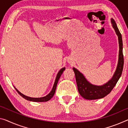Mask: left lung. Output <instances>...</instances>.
<instances>
[{
	"label": "left lung",
	"instance_id": "obj_1",
	"mask_svg": "<svg viewBox=\"0 0 128 128\" xmlns=\"http://www.w3.org/2000/svg\"><path fill=\"white\" fill-rule=\"evenodd\" d=\"M111 23L112 26L114 29L116 33L118 36L119 43L118 61L116 70L111 79L103 85H94L88 82L81 72H80L76 68H73L78 90L80 95L84 99L93 100L105 97L106 96L110 93L122 74L124 67L122 39L121 34L118 28L116 23L114 20L112 18L111 19Z\"/></svg>",
	"mask_w": 128,
	"mask_h": 128
}]
</instances>
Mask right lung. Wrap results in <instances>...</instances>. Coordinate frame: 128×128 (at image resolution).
Instances as JSON below:
<instances>
[{
  "mask_svg": "<svg viewBox=\"0 0 128 128\" xmlns=\"http://www.w3.org/2000/svg\"><path fill=\"white\" fill-rule=\"evenodd\" d=\"M64 70H65V68H63L60 71H59V72H58V74H57V76H56V80H55L54 84V85H53V87H52V91L50 92V93L48 94L47 96H44V97H40V98H32V97H28V96H26L24 95V94H23L22 93H21L18 90H17V89L15 88V87H14V88H15V90H16L17 91L18 93L20 94L22 97L23 98H24V99L28 100V101H33V102H46V101H48V100H50L51 98H52L53 97V96L54 95L55 92H56V85H57L58 80H60V76H61L62 74L63 73V72H64Z\"/></svg>",
  "mask_w": 128,
  "mask_h": 128,
  "instance_id": "1",
  "label": "right lung"
}]
</instances>
